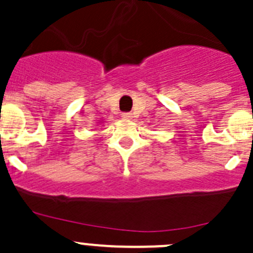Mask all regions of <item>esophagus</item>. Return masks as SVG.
I'll return each instance as SVG.
<instances>
[{"label":"esophagus","instance_id":"1","mask_svg":"<svg viewBox=\"0 0 253 253\" xmlns=\"http://www.w3.org/2000/svg\"><path fill=\"white\" fill-rule=\"evenodd\" d=\"M122 118H123L124 121H130V119L132 118V114L131 113H123L122 114Z\"/></svg>","mask_w":253,"mask_h":253}]
</instances>
